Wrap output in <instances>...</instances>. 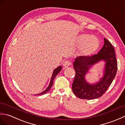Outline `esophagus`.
Listing matches in <instances>:
<instances>
[{
  "label": "esophagus",
  "instance_id": "esophagus-1",
  "mask_svg": "<svg viewBox=\"0 0 125 125\" xmlns=\"http://www.w3.org/2000/svg\"><path fill=\"white\" fill-rule=\"evenodd\" d=\"M71 61L70 60H66L64 62H63V66H64V67H68L69 66H70L71 65Z\"/></svg>",
  "mask_w": 125,
  "mask_h": 125
}]
</instances>
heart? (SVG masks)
<instances>
[{"label":"heart","mask_w":125,"mask_h":125,"mask_svg":"<svg viewBox=\"0 0 125 125\" xmlns=\"http://www.w3.org/2000/svg\"><path fill=\"white\" fill-rule=\"evenodd\" d=\"M77 43L80 45V52L84 56L93 53L98 48L99 43L97 38L88 34H82L79 37Z\"/></svg>","instance_id":"obj_1"}]
</instances>
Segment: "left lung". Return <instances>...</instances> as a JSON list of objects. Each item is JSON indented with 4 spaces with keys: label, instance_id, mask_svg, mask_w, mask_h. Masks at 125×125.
<instances>
[{
    "label": "left lung",
    "instance_id": "8db88e82",
    "mask_svg": "<svg viewBox=\"0 0 125 125\" xmlns=\"http://www.w3.org/2000/svg\"><path fill=\"white\" fill-rule=\"evenodd\" d=\"M101 60L105 62L104 76L95 84H89L85 79L88 70ZM75 76L72 84V90L81 99H94L100 97L111 84L117 71V61L115 51L110 42L104 38V44L97 54L91 56H79L73 62Z\"/></svg>",
    "mask_w": 125,
    "mask_h": 125
}]
</instances>
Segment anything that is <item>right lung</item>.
I'll use <instances>...</instances> for the list:
<instances>
[{
	"instance_id": "obj_1",
	"label": "right lung",
	"mask_w": 125,
	"mask_h": 125,
	"mask_svg": "<svg viewBox=\"0 0 125 125\" xmlns=\"http://www.w3.org/2000/svg\"><path fill=\"white\" fill-rule=\"evenodd\" d=\"M62 67L61 66H59V67H58L57 68H56L55 69V70H54L53 73H52V76H51V80H50V84L49 85V86L48 87V88H47L46 89L43 91V92H42L40 94H37L38 95H44V94H45V93H46L48 91H49L50 90V89L52 87V84H53V80L54 79L55 77L57 76V75L59 73L60 71L62 70Z\"/></svg>"
}]
</instances>
